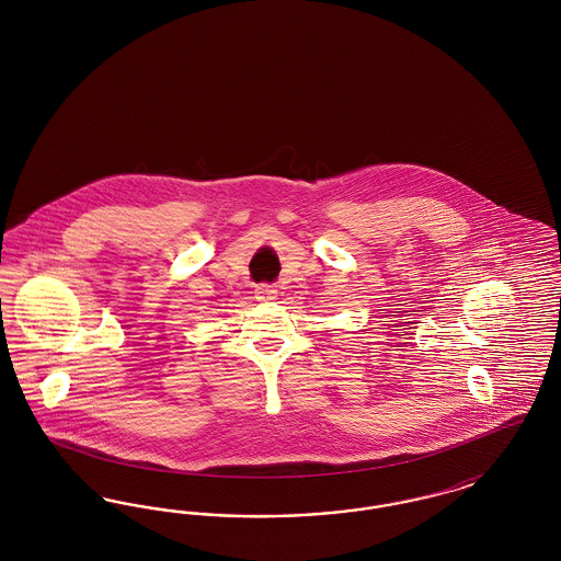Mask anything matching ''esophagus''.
<instances>
[{"label": "esophagus", "mask_w": 561, "mask_h": 561, "mask_svg": "<svg viewBox=\"0 0 561 561\" xmlns=\"http://www.w3.org/2000/svg\"><path fill=\"white\" fill-rule=\"evenodd\" d=\"M256 298L259 300H275L277 288L273 284H261V286H256Z\"/></svg>", "instance_id": "esophagus-1"}]
</instances>
